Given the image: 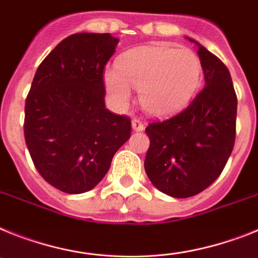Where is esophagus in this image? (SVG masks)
<instances>
[{"label":"esophagus","mask_w":258,"mask_h":258,"mask_svg":"<svg viewBox=\"0 0 258 258\" xmlns=\"http://www.w3.org/2000/svg\"><path fill=\"white\" fill-rule=\"evenodd\" d=\"M132 130L136 132H140L144 130V124H143V122L140 119H132Z\"/></svg>","instance_id":"obj_1"}]
</instances>
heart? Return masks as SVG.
<instances>
[{
  "mask_svg": "<svg viewBox=\"0 0 258 258\" xmlns=\"http://www.w3.org/2000/svg\"><path fill=\"white\" fill-rule=\"evenodd\" d=\"M203 76V62L191 49L153 44L123 53L118 69L105 71L104 82L116 109L128 106L132 85L139 88V101L148 114L169 116L194 100Z\"/></svg>",
  "mask_w": 258,
  "mask_h": 258,
  "instance_id": "obj_1",
  "label": "heart"
}]
</instances>
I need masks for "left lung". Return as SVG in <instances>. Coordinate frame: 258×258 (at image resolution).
<instances>
[{
    "mask_svg": "<svg viewBox=\"0 0 258 258\" xmlns=\"http://www.w3.org/2000/svg\"><path fill=\"white\" fill-rule=\"evenodd\" d=\"M203 62L205 88L176 115L145 128L151 145L145 172L163 194L185 199L200 194L222 172L236 132V93L218 57L194 39Z\"/></svg>",
    "mask_w": 258,
    "mask_h": 258,
    "instance_id": "left-lung-1",
    "label": "left lung"
}]
</instances>
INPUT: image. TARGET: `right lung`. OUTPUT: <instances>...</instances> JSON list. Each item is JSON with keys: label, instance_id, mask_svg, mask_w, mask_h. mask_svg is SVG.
Returning <instances> with one entry per match:
<instances>
[{"label": "right lung", "instance_id": "right-lung-1", "mask_svg": "<svg viewBox=\"0 0 258 258\" xmlns=\"http://www.w3.org/2000/svg\"><path fill=\"white\" fill-rule=\"evenodd\" d=\"M119 40L75 33L40 63L24 107V139L35 167L64 194L101 182L131 136V119L105 107L104 69Z\"/></svg>", "mask_w": 258, "mask_h": 258}]
</instances>
